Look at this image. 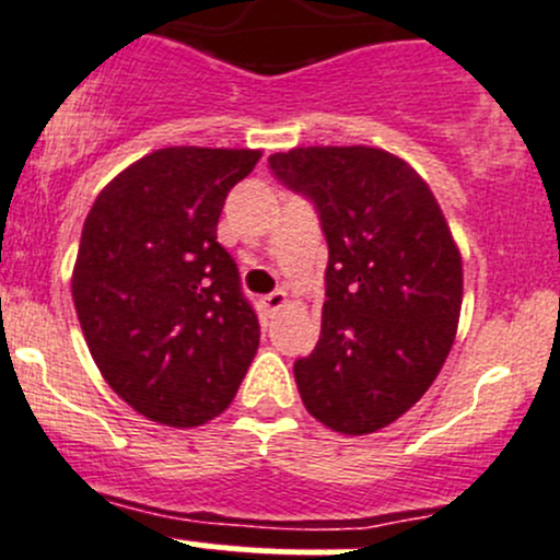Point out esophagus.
<instances>
[{"label": "esophagus", "mask_w": 560, "mask_h": 560, "mask_svg": "<svg viewBox=\"0 0 560 560\" xmlns=\"http://www.w3.org/2000/svg\"><path fill=\"white\" fill-rule=\"evenodd\" d=\"M282 304H285V291H272V293H267V296H264V307L269 310V313H278V310L282 307Z\"/></svg>", "instance_id": "obj_1"}]
</instances>
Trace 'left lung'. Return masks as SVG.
I'll list each match as a JSON object with an SVG mask.
<instances>
[{"mask_svg": "<svg viewBox=\"0 0 560 560\" xmlns=\"http://www.w3.org/2000/svg\"><path fill=\"white\" fill-rule=\"evenodd\" d=\"M310 198L329 245L313 353L293 362L304 408L364 435L400 419L455 342L463 261L428 182L373 147H299L269 158Z\"/></svg>", "mask_w": 560, "mask_h": 560, "instance_id": "obj_1", "label": "left lung"}]
</instances>
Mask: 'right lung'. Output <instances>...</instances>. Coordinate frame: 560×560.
Masks as SVG:
<instances>
[{
    "instance_id": "obj_1",
    "label": "right lung",
    "mask_w": 560,
    "mask_h": 560,
    "mask_svg": "<svg viewBox=\"0 0 560 560\" xmlns=\"http://www.w3.org/2000/svg\"><path fill=\"white\" fill-rule=\"evenodd\" d=\"M258 158L158 149L110 179L86 214L75 313L103 378L152 422L198 428L223 413L256 357L261 326L218 220Z\"/></svg>"
}]
</instances>
